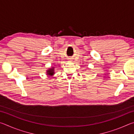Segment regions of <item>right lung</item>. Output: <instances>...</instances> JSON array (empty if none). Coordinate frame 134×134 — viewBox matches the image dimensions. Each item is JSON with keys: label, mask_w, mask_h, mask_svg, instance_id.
Segmentation results:
<instances>
[{"label": "right lung", "mask_w": 134, "mask_h": 134, "mask_svg": "<svg viewBox=\"0 0 134 134\" xmlns=\"http://www.w3.org/2000/svg\"><path fill=\"white\" fill-rule=\"evenodd\" d=\"M47 75L50 76L54 75V67L53 68H51V69H49V70H47Z\"/></svg>", "instance_id": "1"}]
</instances>
